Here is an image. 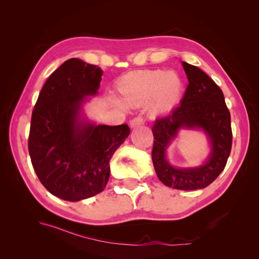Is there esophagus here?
Listing matches in <instances>:
<instances>
[{"instance_id":"34e87169","label":"esophagus","mask_w":259,"mask_h":259,"mask_svg":"<svg viewBox=\"0 0 259 259\" xmlns=\"http://www.w3.org/2000/svg\"><path fill=\"white\" fill-rule=\"evenodd\" d=\"M143 124H144V119L142 116H136L130 122L131 127H137V126H140V125H143Z\"/></svg>"}]
</instances>
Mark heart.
<instances>
[{"instance_id": "obj_1", "label": "heart", "mask_w": 259, "mask_h": 259, "mask_svg": "<svg viewBox=\"0 0 259 259\" xmlns=\"http://www.w3.org/2000/svg\"><path fill=\"white\" fill-rule=\"evenodd\" d=\"M123 100L130 105L146 103L152 98V113L166 111L173 107L183 93V81L174 71L145 70L125 76L119 85ZM114 105L122 107L119 100Z\"/></svg>"}]
</instances>
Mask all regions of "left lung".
Segmentation results:
<instances>
[{
	"instance_id": "8db88e82",
	"label": "left lung",
	"mask_w": 259,
	"mask_h": 259,
	"mask_svg": "<svg viewBox=\"0 0 259 259\" xmlns=\"http://www.w3.org/2000/svg\"><path fill=\"white\" fill-rule=\"evenodd\" d=\"M182 65L189 84L179 106L153 124L152 162L156 175L165 186L197 190L213 183L226 166L232 146L231 119L219 86L200 68L185 61ZM182 128H200L210 139L211 154L199 168L175 169L166 160V148Z\"/></svg>"
}]
</instances>
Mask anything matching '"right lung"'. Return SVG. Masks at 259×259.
<instances>
[{"mask_svg":"<svg viewBox=\"0 0 259 259\" xmlns=\"http://www.w3.org/2000/svg\"><path fill=\"white\" fill-rule=\"evenodd\" d=\"M103 70L71 58L50 75L31 116L28 148L42 185L55 197L76 202L100 193L114 151L130 135L127 124L95 125L80 115L96 95Z\"/></svg>","mask_w":259,"mask_h":259,"instance_id":"1","label":"right lung"}]
</instances>
